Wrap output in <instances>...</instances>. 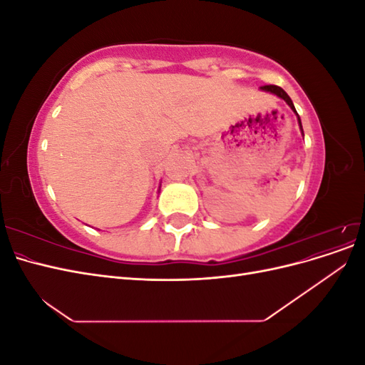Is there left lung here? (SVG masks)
Returning <instances> with one entry per match:
<instances>
[{
    "instance_id": "left-lung-1",
    "label": "left lung",
    "mask_w": 365,
    "mask_h": 365,
    "mask_svg": "<svg viewBox=\"0 0 365 365\" xmlns=\"http://www.w3.org/2000/svg\"><path fill=\"white\" fill-rule=\"evenodd\" d=\"M260 90H263V91H269V93H272V94H275V96H279L280 98H283V101L288 103L289 106H291V109L292 111L297 114V111H295V106H294V103H292V101H291V97L286 94L280 86H277V85H263V86H260ZM297 117H298V114H297ZM298 123H300V128H302V121H300V117H298ZM303 130V129H302Z\"/></svg>"
}]
</instances>
